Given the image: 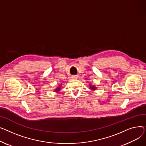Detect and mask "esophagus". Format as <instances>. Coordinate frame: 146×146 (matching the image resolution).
Instances as JSON below:
<instances>
[{"label": "esophagus", "mask_w": 146, "mask_h": 146, "mask_svg": "<svg viewBox=\"0 0 146 146\" xmlns=\"http://www.w3.org/2000/svg\"><path fill=\"white\" fill-rule=\"evenodd\" d=\"M78 76L77 75H73L72 76V78H73V79H76L77 78H78V77H77Z\"/></svg>", "instance_id": "1"}]
</instances>
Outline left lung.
<instances>
[{
    "instance_id": "1",
    "label": "left lung",
    "mask_w": 146,
    "mask_h": 146,
    "mask_svg": "<svg viewBox=\"0 0 146 146\" xmlns=\"http://www.w3.org/2000/svg\"><path fill=\"white\" fill-rule=\"evenodd\" d=\"M90 87L91 90H95L96 89V87L94 86V85H91V84H90Z\"/></svg>"
}]
</instances>
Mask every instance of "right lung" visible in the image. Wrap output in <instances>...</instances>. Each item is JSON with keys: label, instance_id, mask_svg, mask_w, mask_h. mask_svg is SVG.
I'll list each match as a JSON object with an SVG mask.
<instances>
[{"label": "right lung", "instance_id": "obj_1", "mask_svg": "<svg viewBox=\"0 0 146 146\" xmlns=\"http://www.w3.org/2000/svg\"><path fill=\"white\" fill-rule=\"evenodd\" d=\"M60 90H61V85H59V87H58L56 89H55V91L56 92H58V91H60Z\"/></svg>", "mask_w": 146, "mask_h": 146}]
</instances>
